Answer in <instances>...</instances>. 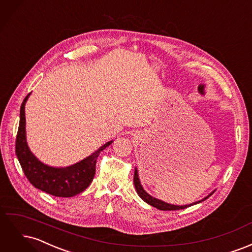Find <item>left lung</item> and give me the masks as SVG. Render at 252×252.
Wrapping results in <instances>:
<instances>
[{
  "instance_id": "1",
  "label": "left lung",
  "mask_w": 252,
  "mask_h": 252,
  "mask_svg": "<svg viewBox=\"0 0 252 252\" xmlns=\"http://www.w3.org/2000/svg\"><path fill=\"white\" fill-rule=\"evenodd\" d=\"M133 183H134V186H135V189H136V192H138V194L141 196V199L144 200L145 202H146L147 204L154 206V207L159 209V210H181V209H185L187 207H190V206H192L194 204H197V203H201L203 201H205L206 199H208V197L213 193L209 194V196L205 197V199H203L202 201H199V202H195L193 204H190V205H184V206H177V205H171V204H168V203H165L163 201H159L158 199H156V197L149 195L145 190L143 189L141 183H140V180H139V174H138V170H134V177H133Z\"/></svg>"
}]
</instances>
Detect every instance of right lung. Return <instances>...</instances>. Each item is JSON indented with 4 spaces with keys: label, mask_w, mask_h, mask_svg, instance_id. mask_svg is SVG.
I'll use <instances>...</instances> for the list:
<instances>
[{
    "label": "right lung",
    "mask_w": 252,
    "mask_h": 252,
    "mask_svg": "<svg viewBox=\"0 0 252 252\" xmlns=\"http://www.w3.org/2000/svg\"><path fill=\"white\" fill-rule=\"evenodd\" d=\"M30 94L21 105L20 124L16 140V154L19 162L32 184L42 191L60 197H70L84 191L93 182L95 174V163L100 152L108 147L112 141L106 143L94 154L80 163L66 168H55L40 162L29 150L26 142L25 103Z\"/></svg>",
    "instance_id": "add662e5"
}]
</instances>
